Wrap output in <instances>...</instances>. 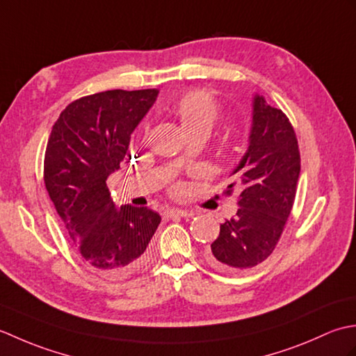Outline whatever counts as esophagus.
Wrapping results in <instances>:
<instances>
[{"label":"esophagus","instance_id":"esophagus-1","mask_svg":"<svg viewBox=\"0 0 356 356\" xmlns=\"http://www.w3.org/2000/svg\"><path fill=\"white\" fill-rule=\"evenodd\" d=\"M165 216L166 217H184V218H186V217H193V213L191 211H185V209H177V208H170V209H166L165 211Z\"/></svg>","mask_w":356,"mask_h":356}]
</instances>
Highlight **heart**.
<instances>
[{
  "label": "heart",
  "instance_id": "b5f03b06",
  "mask_svg": "<svg viewBox=\"0 0 356 356\" xmlns=\"http://www.w3.org/2000/svg\"><path fill=\"white\" fill-rule=\"evenodd\" d=\"M172 111L186 133L194 130L211 131L220 115L214 97L202 90H191L179 96L172 105Z\"/></svg>",
  "mask_w": 356,
  "mask_h": 356
}]
</instances>
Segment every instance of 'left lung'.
Returning a JSON list of instances; mask_svg holds the SVG:
<instances>
[{
  "mask_svg": "<svg viewBox=\"0 0 356 356\" xmlns=\"http://www.w3.org/2000/svg\"><path fill=\"white\" fill-rule=\"evenodd\" d=\"M252 115L249 148L234 170L236 182L225 190L231 195L237 188L240 208L236 217L220 225L207 252L211 266L225 272L246 270L268 259L297 194L301 159L289 118L263 96L254 97Z\"/></svg>",
  "mask_w": 356,
  "mask_h": 356,
  "instance_id": "1",
  "label": "left lung"
}]
</instances>
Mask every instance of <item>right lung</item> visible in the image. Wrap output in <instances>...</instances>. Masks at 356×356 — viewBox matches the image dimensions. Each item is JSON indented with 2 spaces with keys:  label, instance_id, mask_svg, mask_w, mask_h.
<instances>
[{
  "label": "right lung",
  "instance_id": "obj_1",
  "mask_svg": "<svg viewBox=\"0 0 356 356\" xmlns=\"http://www.w3.org/2000/svg\"><path fill=\"white\" fill-rule=\"evenodd\" d=\"M156 88L108 90L79 97L61 111L44 156V184L82 260L108 277H125L147 259L161 216L115 208L111 172L131 161L130 136L157 97Z\"/></svg>",
  "mask_w": 356,
  "mask_h": 356
}]
</instances>
